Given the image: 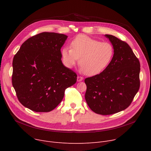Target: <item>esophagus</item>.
I'll list each match as a JSON object with an SVG mask.
<instances>
[{
	"label": "esophagus",
	"mask_w": 151,
	"mask_h": 151,
	"mask_svg": "<svg viewBox=\"0 0 151 151\" xmlns=\"http://www.w3.org/2000/svg\"><path fill=\"white\" fill-rule=\"evenodd\" d=\"M83 80V78L82 76H78L77 77V81L80 82V81H82Z\"/></svg>",
	"instance_id": "esophagus-1"
}]
</instances>
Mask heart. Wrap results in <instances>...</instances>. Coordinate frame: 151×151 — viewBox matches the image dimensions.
I'll list each match as a JSON object with an SVG mask.
<instances>
[{
  "instance_id": "obj_1",
  "label": "heart",
  "mask_w": 151,
  "mask_h": 151,
  "mask_svg": "<svg viewBox=\"0 0 151 151\" xmlns=\"http://www.w3.org/2000/svg\"><path fill=\"white\" fill-rule=\"evenodd\" d=\"M71 48L65 47L61 51L63 63L68 68H72L79 60V65L84 74L97 75L110 64L114 50L108 42H101L87 35H80L70 44Z\"/></svg>"
}]
</instances>
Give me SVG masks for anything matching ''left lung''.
<instances>
[{
	"mask_svg": "<svg viewBox=\"0 0 151 151\" xmlns=\"http://www.w3.org/2000/svg\"><path fill=\"white\" fill-rule=\"evenodd\" d=\"M114 50L109 66L87 78L85 99L93 112L113 114L129 107L139 88L140 63L130 46L111 35H105Z\"/></svg>",
	"mask_w": 151,
	"mask_h": 151,
	"instance_id": "8db88e82",
	"label": "left lung"
}]
</instances>
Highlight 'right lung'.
I'll return each instance as SVG.
<instances>
[{
  "mask_svg": "<svg viewBox=\"0 0 151 151\" xmlns=\"http://www.w3.org/2000/svg\"><path fill=\"white\" fill-rule=\"evenodd\" d=\"M68 36L42 32L27 39L13 60L12 84L21 104L35 112H49L76 82V74L65 67L60 49Z\"/></svg>",
  "mask_w": 151,
  "mask_h": 151,
  "instance_id": "right-lung-1",
  "label": "right lung"
}]
</instances>
